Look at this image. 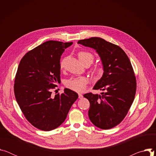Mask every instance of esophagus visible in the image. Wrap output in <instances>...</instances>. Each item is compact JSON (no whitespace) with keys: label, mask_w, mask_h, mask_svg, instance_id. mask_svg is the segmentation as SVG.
Masks as SVG:
<instances>
[{"label":"esophagus","mask_w":156,"mask_h":156,"mask_svg":"<svg viewBox=\"0 0 156 156\" xmlns=\"http://www.w3.org/2000/svg\"><path fill=\"white\" fill-rule=\"evenodd\" d=\"M83 98V96L81 94H78V98L79 99H82Z\"/></svg>","instance_id":"1"}]
</instances>
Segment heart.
<instances>
[{
  "mask_svg": "<svg viewBox=\"0 0 156 156\" xmlns=\"http://www.w3.org/2000/svg\"><path fill=\"white\" fill-rule=\"evenodd\" d=\"M78 56L80 61L84 63L86 62H90L91 63L94 58L93 54L86 51H81L78 52ZM66 57L63 58L60 63V67L61 69H63L65 67ZM93 75L96 78H99L101 77L104 72V69L102 65H95L91 69ZM87 84V80L84 77L73 78L69 80L66 81V86L70 90L78 93L83 92L86 87Z\"/></svg>",
  "mask_w": 156,
  "mask_h": 156,
  "instance_id": "heart-1",
  "label": "heart"
}]
</instances>
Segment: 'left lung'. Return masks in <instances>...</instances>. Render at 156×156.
Masks as SVG:
<instances>
[{
	"mask_svg": "<svg viewBox=\"0 0 156 156\" xmlns=\"http://www.w3.org/2000/svg\"><path fill=\"white\" fill-rule=\"evenodd\" d=\"M78 43L96 49L104 69L102 77L93 88L104 92L101 95L84 94L90 103L89 118L101 129L114 128L128 114L136 94V80L130 60L121 48L100 37L82 39Z\"/></svg>",
	"mask_w": 156,
	"mask_h": 156,
	"instance_id": "obj_1",
	"label": "left lung"
}]
</instances>
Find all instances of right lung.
I'll return each mask as SVG.
<instances>
[{
    "label": "right lung",
    "instance_id": "1",
    "mask_svg": "<svg viewBox=\"0 0 156 156\" xmlns=\"http://www.w3.org/2000/svg\"><path fill=\"white\" fill-rule=\"evenodd\" d=\"M73 44L48 41L21 58L15 78L16 100L27 120L36 128L51 131L66 119L76 93L65 89L53 97L52 91L60 82V56Z\"/></svg>",
    "mask_w": 156,
    "mask_h": 156
}]
</instances>
